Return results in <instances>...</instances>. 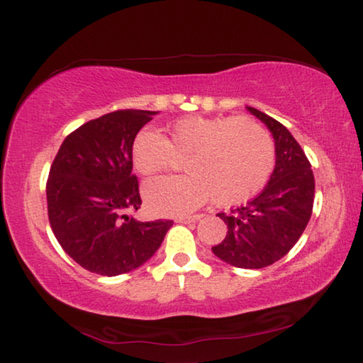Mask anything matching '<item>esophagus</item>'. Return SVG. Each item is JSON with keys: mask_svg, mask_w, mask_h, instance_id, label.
I'll list each match as a JSON object with an SVG mask.
<instances>
[{"mask_svg": "<svg viewBox=\"0 0 363 363\" xmlns=\"http://www.w3.org/2000/svg\"><path fill=\"white\" fill-rule=\"evenodd\" d=\"M199 218H200L199 215H192V216H179V218H176V221H177V223H182V224H189V223L197 221Z\"/></svg>", "mask_w": 363, "mask_h": 363, "instance_id": "obj_1", "label": "esophagus"}]
</instances>
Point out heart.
<instances>
[{"mask_svg":"<svg viewBox=\"0 0 363 363\" xmlns=\"http://www.w3.org/2000/svg\"><path fill=\"white\" fill-rule=\"evenodd\" d=\"M177 161L189 174L143 186L147 206L157 215H182L211 197L218 206L245 202L272 174L274 147L268 132L247 118L187 116L164 139L140 130L132 142V164L142 176L169 171Z\"/></svg>","mask_w":363,"mask_h":363,"instance_id":"1","label":"heart"}]
</instances>
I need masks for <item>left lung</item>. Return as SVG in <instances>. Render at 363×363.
<instances>
[{
  "mask_svg": "<svg viewBox=\"0 0 363 363\" xmlns=\"http://www.w3.org/2000/svg\"><path fill=\"white\" fill-rule=\"evenodd\" d=\"M247 109L274 139L276 164L263 191L229 215L218 213L228 233L213 254L233 267L264 268L278 262L301 239L313 210L315 177L302 147L283 124L258 109Z\"/></svg>",
  "mask_w": 363,
  "mask_h": 363,
  "instance_id": "obj_1",
  "label": "left lung"
}]
</instances>
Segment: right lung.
Returning a JSON list of instances; mask_svg holds the SVG:
<instances>
[{"instance_id":"add662e5","label":"right lung","mask_w":363,"mask_h":363,"mask_svg":"<svg viewBox=\"0 0 363 363\" xmlns=\"http://www.w3.org/2000/svg\"><path fill=\"white\" fill-rule=\"evenodd\" d=\"M155 111L119 109L69 134L47 182L48 218L62 250L91 273L118 276L150 260L171 220L137 221L132 142Z\"/></svg>"}]
</instances>
